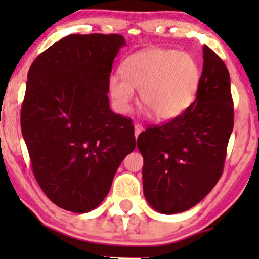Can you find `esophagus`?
I'll list each match as a JSON object with an SVG mask.
<instances>
[{
  "mask_svg": "<svg viewBox=\"0 0 259 259\" xmlns=\"http://www.w3.org/2000/svg\"><path fill=\"white\" fill-rule=\"evenodd\" d=\"M134 130H135V138H138L139 134L144 130V127L141 125H139V124H135V126H134Z\"/></svg>",
  "mask_w": 259,
  "mask_h": 259,
  "instance_id": "34e87169",
  "label": "esophagus"
}]
</instances>
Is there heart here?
I'll return each mask as SVG.
<instances>
[{
	"label": "heart",
	"instance_id": "heart-1",
	"mask_svg": "<svg viewBox=\"0 0 259 259\" xmlns=\"http://www.w3.org/2000/svg\"><path fill=\"white\" fill-rule=\"evenodd\" d=\"M112 75L108 89L118 111L126 112L139 91L140 106L154 119L171 120L194 102L201 82V68L195 57L178 50L147 49L129 56Z\"/></svg>",
	"mask_w": 259,
	"mask_h": 259
}]
</instances>
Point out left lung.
<instances>
[{"mask_svg":"<svg viewBox=\"0 0 259 259\" xmlns=\"http://www.w3.org/2000/svg\"><path fill=\"white\" fill-rule=\"evenodd\" d=\"M233 106L227 65L204 45L194 102L179 117L147 127L138 138L144 195L153 209L163 214L185 212L212 191L224 168Z\"/></svg>","mask_w":259,"mask_h":259,"instance_id":"8db88e82","label":"left lung"}]
</instances>
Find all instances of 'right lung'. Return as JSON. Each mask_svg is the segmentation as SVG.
I'll return each mask as SVG.
<instances>
[{
  "label": "right lung",
  "instance_id": "right-lung-1",
  "mask_svg": "<svg viewBox=\"0 0 259 259\" xmlns=\"http://www.w3.org/2000/svg\"><path fill=\"white\" fill-rule=\"evenodd\" d=\"M121 35H68L38 55L20 113L32 173L58 207H99L136 146L132 119L109 108L107 92Z\"/></svg>",
  "mask_w": 259,
  "mask_h": 259
}]
</instances>
